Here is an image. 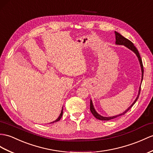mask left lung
I'll return each instance as SVG.
<instances>
[{"label": "left lung", "instance_id": "left-lung-1", "mask_svg": "<svg viewBox=\"0 0 153 153\" xmlns=\"http://www.w3.org/2000/svg\"><path fill=\"white\" fill-rule=\"evenodd\" d=\"M115 44L116 45H124L126 47H127L128 48H129L130 50H131L132 51H133L134 53L136 56L137 58L139 59V62H140V64L141 66V82H142V80H143V64H142V60H141V58L140 57V55L138 51H137V48H136V47L134 45V44L130 42V40H128V39L125 38V37L123 36L122 35H121L120 33H118L117 32H115ZM140 91H141V85L139 88V91H138V95H137L136 99H135L134 101L132 104L131 105H130V107H128L127 109H126L123 113H122L121 114H119L117 115H115V116H112V117H103L102 115H99L97 111H95V108H94V105H93V102H92V100H90V111L92 113V114L94 115V117L97 119H98L99 120H101V121H108L110 120H112V119H114L117 117L120 116V115H124L125 114H126L127 111L131 108L133 106V105H134L136 103V102L137 101V99L139 97V95L140 94Z\"/></svg>", "mask_w": 153, "mask_h": 153}]
</instances>
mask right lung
<instances>
[{"label":"right lung","mask_w":153,"mask_h":153,"mask_svg":"<svg viewBox=\"0 0 153 153\" xmlns=\"http://www.w3.org/2000/svg\"><path fill=\"white\" fill-rule=\"evenodd\" d=\"M62 115H63V108L62 109V111H61V113H60V114H59V117L57 118V120H56L54 121H53V122H51V123H54V122H57V121H59L60 120V119L62 118Z\"/></svg>","instance_id":"1"}]
</instances>
